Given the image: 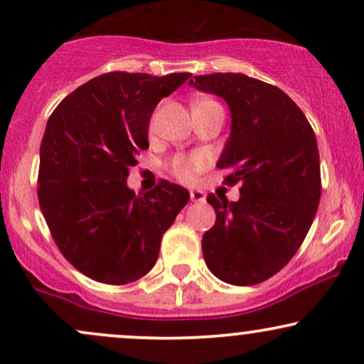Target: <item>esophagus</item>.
Listing matches in <instances>:
<instances>
[{
    "label": "esophagus",
    "instance_id": "1",
    "mask_svg": "<svg viewBox=\"0 0 364 364\" xmlns=\"http://www.w3.org/2000/svg\"><path fill=\"white\" fill-rule=\"evenodd\" d=\"M190 198L191 202H205V193H203L202 190L193 188V190H190Z\"/></svg>",
    "mask_w": 364,
    "mask_h": 364
}]
</instances>
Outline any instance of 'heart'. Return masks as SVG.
<instances>
[{
	"label": "heart",
	"mask_w": 364,
	"mask_h": 364,
	"mask_svg": "<svg viewBox=\"0 0 364 364\" xmlns=\"http://www.w3.org/2000/svg\"><path fill=\"white\" fill-rule=\"evenodd\" d=\"M154 127H156V116H152V119H150V129H154ZM205 156L200 152L179 154L169 161V171L179 181L191 183L205 168Z\"/></svg>",
	"instance_id": "1"
}]
</instances>
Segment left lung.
Segmentation results:
<instances>
[{"label": "left lung", "instance_id": "obj_1", "mask_svg": "<svg viewBox=\"0 0 364 364\" xmlns=\"http://www.w3.org/2000/svg\"><path fill=\"white\" fill-rule=\"evenodd\" d=\"M190 85L219 95L231 109V135L217 168L232 169L240 200L210 193L215 224L203 235L210 272L232 286H255L294 257L321 195L320 156L306 116L279 87L243 73L200 75Z\"/></svg>", "mask_w": 364, "mask_h": 364}]
</instances>
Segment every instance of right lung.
I'll return each mask as SVG.
<instances>
[{"label":"right lung","mask_w":364,"mask_h":364,"mask_svg":"<svg viewBox=\"0 0 364 364\" xmlns=\"http://www.w3.org/2000/svg\"><path fill=\"white\" fill-rule=\"evenodd\" d=\"M191 73L109 72L78 87L49 116L41 141L39 205L63 257L97 282L121 286L156 265L162 235L190 200L162 179L145 195L127 186L149 149V121Z\"/></svg>","instance_id":"right-lung-1"}]
</instances>
